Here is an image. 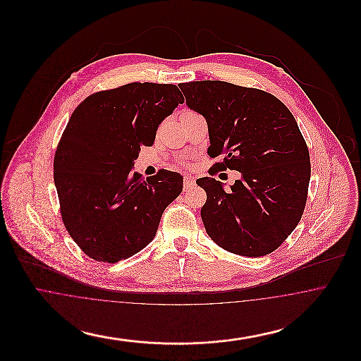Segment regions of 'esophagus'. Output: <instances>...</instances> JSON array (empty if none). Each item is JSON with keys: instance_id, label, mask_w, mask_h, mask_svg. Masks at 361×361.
<instances>
[{"instance_id": "1", "label": "esophagus", "mask_w": 361, "mask_h": 361, "mask_svg": "<svg viewBox=\"0 0 361 361\" xmlns=\"http://www.w3.org/2000/svg\"><path fill=\"white\" fill-rule=\"evenodd\" d=\"M195 185V180L192 177H184V190H188Z\"/></svg>"}]
</instances>
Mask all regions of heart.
<instances>
[{"label": "heart", "instance_id": "heart-1", "mask_svg": "<svg viewBox=\"0 0 361 361\" xmlns=\"http://www.w3.org/2000/svg\"><path fill=\"white\" fill-rule=\"evenodd\" d=\"M188 112H190V111H185V112H184V114H188Z\"/></svg>", "mask_w": 361, "mask_h": 361}]
</instances>
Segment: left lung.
Masks as SVG:
<instances>
[{"instance_id": "8db88e82", "label": "left lung", "mask_w": 361, "mask_h": 361, "mask_svg": "<svg viewBox=\"0 0 361 361\" xmlns=\"http://www.w3.org/2000/svg\"><path fill=\"white\" fill-rule=\"evenodd\" d=\"M189 108L206 118L212 169L237 171L230 192L212 177L202 219L224 250L261 257L276 250L299 224L309 192V147L290 109L274 94L224 81L180 84Z\"/></svg>"}]
</instances>
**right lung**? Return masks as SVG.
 Returning a JSON list of instances; mask_svg holds the SVG:
<instances>
[{
    "mask_svg": "<svg viewBox=\"0 0 361 361\" xmlns=\"http://www.w3.org/2000/svg\"><path fill=\"white\" fill-rule=\"evenodd\" d=\"M183 103L173 84L131 82L87 96L71 114L54 157V183L63 224L86 256L114 264L154 240L183 177L161 169L145 180L131 168Z\"/></svg>",
    "mask_w": 361,
    "mask_h": 361,
    "instance_id": "right-lung-1",
    "label": "right lung"
}]
</instances>
